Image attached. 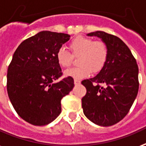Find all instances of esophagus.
Wrapping results in <instances>:
<instances>
[{
	"mask_svg": "<svg viewBox=\"0 0 146 146\" xmlns=\"http://www.w3.org/2000/svg\"><path fill=\"white\" fill-rule=\"evenodd\" d=\"M74 84L75 85H79V84H80V81L79 80H74Z\"/></svg>",
	"mask_w": 146,
	"mask_h": 146,
	"instance_id": "esophagus-1",
	"label": "esophagus"
}]
</instances>
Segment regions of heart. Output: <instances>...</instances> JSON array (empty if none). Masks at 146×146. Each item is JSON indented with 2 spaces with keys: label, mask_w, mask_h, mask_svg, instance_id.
Wrapping results in <instances>:
<instances>
[{
  "label": "heart",
  "mask_w": 146,
  "mask_h": 146,
  "mask_svg": "<svg viewBox=\"0 0 146 146\" xmlns=\"http://www.w3.org/2000/svg\"><path fill=\"white\" fill-rule=\"evenodd\" d=\"M69 47L72 55L63 47L58 49L56 53L57 63L62 68L70 67L73 57H78L76 63L79 66L66 71V76L80 80L91 73H100L106 63L109 49L103 41H95L90 37L80 36L71 41Z\"/></svg>",
  "instance_id": "obj_1"
}]
</instances>
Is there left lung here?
Masks as SVG:
<instances>
[{"instance_id":"left-lung-1","label":"left lung","mask_w":146,"mask_h":146,"mask_svg":"<svg viewBox=\"0 0 146 146\" xmlns=\"http://www.w3.org/2000/svg\"><path fill=\"white\" fill-rule=\"evenodd\" d=\"M106 43V65L95 77L82 81L86 93L82 99L83 113L91 122L110 126L125 117L137 96L139 67L126 44L116 36L103 31L88 33Z\"/></svg>"}]
</instances>
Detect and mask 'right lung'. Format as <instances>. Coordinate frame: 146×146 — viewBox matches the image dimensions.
Listing matches in <instances>:
<instances>
[{
    "label": "right lung",
    "mask_w": 146,
    "mask_h": 146,
    "mask_svg": "<svg viewBox=\"0 0 146 146\" xmlns=\"http://www.w3.org/2000/svg\"><path fill=\"white\" fill-rule=\"evenodd\" d=\"M69 34L41 31L19 45L7 74V90L14 110L33 125H47L61 113V100L73 90L71 76L63 75L56 53Z\"/></svg>",
    "instance_id": "1"
}]
</instances>
